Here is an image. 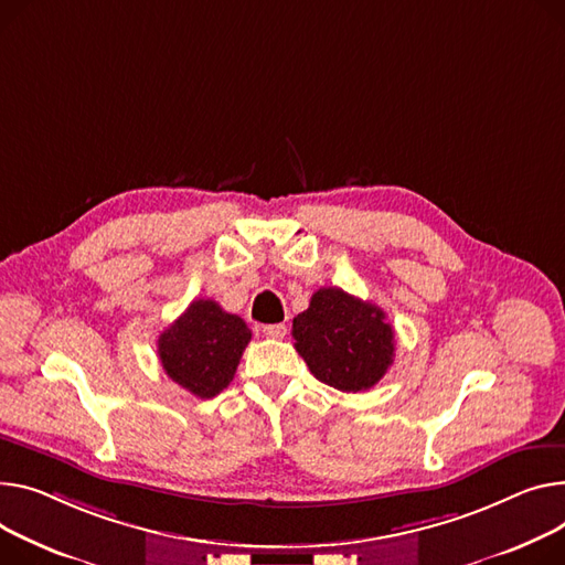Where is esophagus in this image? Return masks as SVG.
<instances>
[{
    "label": "esophagus",
    "mask_w": 565,
    "mask_h": 565,
    "mask_svg": "<svg viewBox=\"0 0 565 565\" xmlns=\"http://www.w3.org/2000/svg\"><path fill=\"white\" fill-rule=\"evenodd\" d=\"M260 333L266 338H284L288 333V329H286V324H266V327H260Z\"/></svg>",
    "instance_id": "34e87169"
}]
</instances>
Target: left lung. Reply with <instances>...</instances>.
I'll use <instances>...</instances> for the list:
<instances>
[{"label":"left lung","instance_id":"1","mask_svg":"<svg viewBox=\"0 0 565 565\" xmlns=\"http://www.w3.org/2000/svg\"><path fill=\"white\" fill-rule=\"evenodd\" d=\"M292 338L313 377L343 393L372 388L395 354L386 313L335 286L313 292L309 309L292 320Z\"/></svg>","mask_w":565,"mask_h":565}]
</instances>
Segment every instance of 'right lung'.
<instances>
[{
	"label": "right lung",
	"mask_w": 565,
	"mask_h": 565,
	"mask_svg": "<svg viewBox=\"0 0 565 565\" xmlns=\"http://www.w3.org/2000/svg\"><path fill=\"white\" fill-rule=\"evenodd\" d=\"M249 338L243 318L213 299H195L159 335V359L174 384L209 399L232 384Z\"/></svg>",
	"instance_id": "add662e5"
}]
</instances>
